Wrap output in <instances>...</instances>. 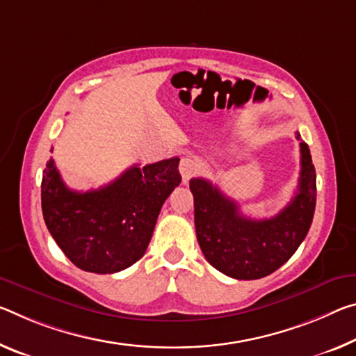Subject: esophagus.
<instances>
[{"label": "esophagus", "mask_w": 356, "mask_h": 356, "mask_svg": "<svg viewBox=\"0 0 356 356\" xmlns=\"http://www.w3.org/2000/svg\"><path fill=\"white\" fill-rule=\"evenodd\" d=\"M200 163L195 160V158L191 156H185L180 160V165H179V171L182 174V180L184 184H187L188 180L195 176L196 172L200 171Z\"/></svg>", "instance_id": "esophagus-1"}]
</instances>
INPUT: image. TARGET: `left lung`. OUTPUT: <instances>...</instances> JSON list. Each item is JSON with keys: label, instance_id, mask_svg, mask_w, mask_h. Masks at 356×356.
<instances>
[{"label": "left lung", "instance_id": "8db88e82", "mask_svg": "<svg viewBox=\"0 0 356 356\" xmlns=\"http://www.w3.org/2000/svg\"><path fill=\"white\" fill-rule=\"evenodd\" d=\"M296 139L301 140L298 131ZM300 147L301 172L295 198L270 218L242 216L238 202L209 180H190L196 238L207 261L220 273L239 280L266 277L289 261L307 236L317 201V184L309 145L301 140Z\"/></svg>", "mask_w": 356, "mask_h": 356}]
</instances>
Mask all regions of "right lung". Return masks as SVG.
I'll return each mask as SVG.
<instances>
[{
    "label": "right lung",
    "instance_id": "add662e5",
    "mask_svg": "<svg viewBox=\"0 0 356 356\" xmlns=\"http://www.w3.org/2000/svg\"><path fill=\"white\" fill-rule=\"evenodd\" d=\"M179 158L134 165L98 190L67 188L52 158L42 172L47 229L65 255L87 273L114 274L147 250L163 202L182 182Z\"/></svg>",
    "mask_w": 356,
    "mask_h": 356
}]
</instances>
